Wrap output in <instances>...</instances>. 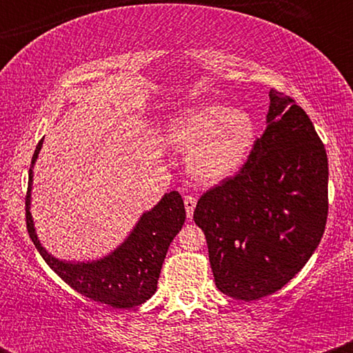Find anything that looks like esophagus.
Wrapping results in <instances>:
<instances>
[{"instance_id":"34e87169","label":"esophagus","mask_w":353,"mask_h":353,"mask_svg":"<svg viewBox=\"0 0 353 353\" xmlns=\"http://www.w3.org/2000/svg\"><path fill=\"white\" fill-rule=\"evenodd\" d=\"M196 204H197L196 197H192V196H185L184 197L185 212H188V217L189 219H192V216H194V209H196Z\"/></svg>"}]
</instances>
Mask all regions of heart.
<instances>
[{
    "label": "heart",
    "instance_id": "b5f03b06",
    "mask_svg": "<svg viewBox=\"0 0 353 353\" xmlns=\"http://www.w3.org/2000/svg\"><path fill=\"white\" fill-rule=\"evenodd\" d=\"M165 141L185 152V168L202 184L236 177L252 157L257 123L250 112L222 104H202L171 121Z\"/></svg>",
    "mask_w": 353,
    "mask_h": 353
}]
</instances>
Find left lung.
<instances>
[{
    "label": "left lung",
    "mask_w": 353,
    "mask_h": 353,
    "mask_svg": "<svg viewBox=\"0 0 353 353\" xmlns=\"http://www.w3.org/2000/svg\"><path fill=\"white\" fill-rule=\"evenodd\" d=\"M267 129L232 179L197 201L217 289L257 301L307 264L327 222L329 163L314 124L295 101L269 91Z\"/></svg>",
    "instance_id": "obj_1"
}]
</instances>
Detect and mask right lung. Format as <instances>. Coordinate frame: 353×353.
I'll return each mask as SVG.
<instances>
[{
  "label": "right lung",
  "mask_w": 353,
  "mask_h": 353,
  "mask_svg": "<svg viewBox=\"0 0 353 353\" xmlns=\"http://www.w3.org/2000/svg\"><path fill=\"white\" fill-rule=\"evenodd\" d=\"M36 145L30 168L26 196V225L31 241L48 265L76 292L116 309H131L152 297L157 290L169 245L185 221L184 201L177 190L165 192L152 209L145 210L128 237L96 261H63L44 249L31 216L33 169L43 148Z\"/></svg>",
  "instance_id": "right-lung-1"
}]
</instances>
